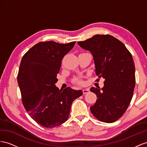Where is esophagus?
<instances>
[{
  "label": "esophagus",
  "instance_id": "1",
  "mask_svg": "<svg viewBox=\"0 0 147 147\" xmlns=\"http://www.w3.org/2000/svg\"><path fill=\"white\" fill-rule=\"evenodd\" d=\"M89 92V88H86V89H84L82 90V92L83 94H86V93H88Z\"/></svg>",
  "mask_w": 147,
  "mask_h": 147
}]
</instances>
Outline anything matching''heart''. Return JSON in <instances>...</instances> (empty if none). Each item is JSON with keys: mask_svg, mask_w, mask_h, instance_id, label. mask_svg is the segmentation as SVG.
Masks as SVG:
<instances>
[{"mask_svg": "<svg viewBox=\"0 0 147 147\" xmlns=\"http://www.w3.org/2000/svg\"><path fill=\"white\" fill-rule=\"evenodd\" d=\"M73 81H74V82H75V83L78 84H82V83H83V81H82V80L80 78H75L74 79Z\"/></svg>", "mask_w": 147, "mask_h": 147, "instance_id": "obj_1", "label": "heart"}]
</instances>
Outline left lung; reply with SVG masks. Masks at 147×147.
I'll return each mask as SVG.
<instances>
[{"instance_id":"obj_1","label":"left lung","mask_w":147,"mask_h":147,"mask_svg":"<svg viewBox=\"0 0 147 147\" xmlns=\"http://www.w3.org/2000/svg\"><path fill=\"white\" fill-rule=\"evenodd\" d=\"M78 43L91 51L96 74L105 80L101 89H90L97 97L90 107L91 113L101 122H114L125 113L133 97L135 68L132 56L123 43L109 35H96Z\"/></svg>"}]
</instances>
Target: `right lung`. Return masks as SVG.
<instances>
[{
	"label": "right lung",
	"instance_id": "1",
	"mask_svg": "<svg viewBox=\"0 0 147 147\" xmlns=\"http://www.w3.org/2000/svg\"><path fill=\"white\" fill-rule=\"evenodd\" d=\"M76 41L61 44L48 41L35 45L22 57L17 75L22 100L30 116L47 128L61 125L68 119L74 99L81 90L55 86L61 60Z\"/></svg>",
	"mask_w": 147,
	"mask_h": 147
}]
</instances>
